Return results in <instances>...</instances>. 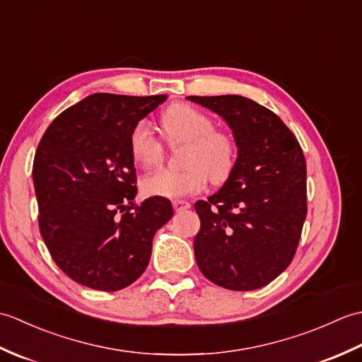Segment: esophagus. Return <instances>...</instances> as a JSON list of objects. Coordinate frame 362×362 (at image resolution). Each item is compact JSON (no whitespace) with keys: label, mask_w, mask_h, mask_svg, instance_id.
<instances>
[{"label":"esophagus","mask_w":362,"mask_h":362,"mask_svg":"<svg viewBox=\"0 0 362 362\" xmlns=\"http://www.w3.org/2000/svg\"><path fill=\"white\" fill-rule=\"evenodd\" d=\"M173 205H174V210H175L177 213L185 211V210L191 209V204H189L188 201H174Z\"/></svg>","instance_id":"1"}]
</instances>
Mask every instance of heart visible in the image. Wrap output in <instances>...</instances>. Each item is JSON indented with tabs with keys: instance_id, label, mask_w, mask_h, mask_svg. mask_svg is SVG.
<instances>
[{
	"instance_id": "obj_1",
	"label": "heart",
	"mask_w": 362,
	"mask_h": 362,
	"mask_svg": "<svg viewBox=\"0 0 362 362\" xmlns=\"http://www.w3.org/2000/svg\"><path fill=\"white\" fill-rule=\"evenodd\" d=\"M161 127L171 146L185 144L183 171L158 169L141 180V191L149 197L179 199L199 193L206 179L224 183L236 165L235 138L214 130L213 119L188 104H175L161 115ZM129 149L140 166L157 165L163 158V146L146 121L136 122L129 135Z\"/></svg>"
}]
</instances>
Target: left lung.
I'll return each instance as SVG.
<instances>
[{
    "instance_id": "left-lung-1",
    "label": "left lung",
    "mask_w": 362,
    "mask_h": 362,
    "mask_svg": "<svg viewBox=\"0 0 362 362\" xmlns=\"http://www.w3.org/2000/svg\"><path fill=\"white\" fill-rule=\"evenodd\" d=\"M224 119L238 157L218 193L197 201L201 272L232 291L263 288L286 269L306 218V163L294 134L266 107L238 95L188 96Z\"/></svg>"
}]
</instances>
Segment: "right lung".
I'll use <instances>...</instances> for the list:
<instances>
[{
  "label": "right lung",
  "mask_w": 362,
  "mask_h": 362,
  "mask_svg": "<svg viewBox=\"0 0 362 362\" xmlns=\"http://www.w3.org/2000/svg\"><path fill=\"white\" fill-rule=\"evenodd\" d=\"M166 98L90 95L60 113L38 144L40 233L56 264L83 286L112 292L132 284L149 264L153 235L173 218L165 197L134 204L129 149L130 130Z\"/></svg>",
  "instance_id": "right-lung-1"
}]
</instances>
